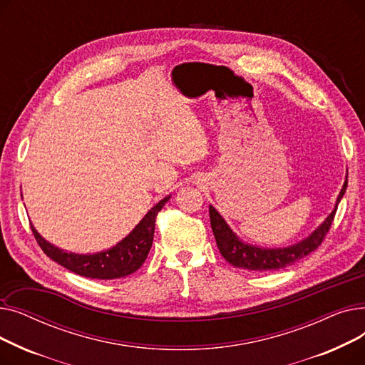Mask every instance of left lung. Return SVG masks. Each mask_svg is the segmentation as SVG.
<instances>
[{
  "mask_svg": "<svg viewBox=\"0 0 365 365\" xmlns=\"http://www.w3.org/2000/svg\"><path fill=\"white\" fill-rule=\"evenodd\" d=\"M346 186H348V180H344L331 215L325 219V222L317 229L315 232H312V235H309L306 240L292 247H284V248H259L255 245L241 242L237 238V235L231 231V227L226 225L223 217L217 213V210L213 205H210L208 208L210 223H212V229H213L220 255L231 264L237 267H242V269H247V271H256V272L277 271L299 262L300 259L315 252L324 241L325 235H327V232L330 231L331 223L334 220V215L337 212V205L341 197L344 195Z\"/></svg>",
  "mask_w": 365,
  "mask_h": 365,
  "instance_id": "left-lung-1",
  "label": "left lung"
}]
</instances>
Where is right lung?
<instances>
[{"mask_svg":"<svg viewBox=\"0 0 365 365\" xmlns=\"http://www.w3.org/2000/svg\"><path fill=\"white\" fill-rule=\"evenodd\" d=\"M170 200L165 197L155 207L150 208L140 223L110 250L96 255H75L61 250L53 244L47 242L31 225L32 234L41 247V250L54 262L66 267L68 271L96 279H117L136 272L148 257L152 247L153 231H155V219L164 204Z\"/></svg>","mask_w":365,"mask_h":365,"instance_id":"right-lung-1","label":"right lung"}]
</instances>
